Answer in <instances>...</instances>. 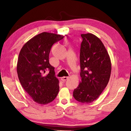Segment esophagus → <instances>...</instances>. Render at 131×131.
<instances>
[{"label": "esophagus", "instance_id": "34e87169", "mask_svg": "<svg viewBox=\"0 0 131 131\" xmlns=\"http://www.w3.org/2000/svg\"><path fill=\"white\" fill-rule=\"evenodd\" d=\"M68 78H69L68 77H63L62 78H61V80H62L63 82H65L66 80H67Z\"/></svg>", "mask_w": 131, "mask_h": 131}]
</instances>
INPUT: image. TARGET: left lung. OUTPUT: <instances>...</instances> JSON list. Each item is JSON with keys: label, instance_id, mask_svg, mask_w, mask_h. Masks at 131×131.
<instances>
[{"label": "left lung", "instance_id": "8db88e82", "mask_svg": "<svg viewBox=\"0 0 131 131\" xmlns=\"http://www.w3.org/2000/svg\"><path fill=\"white\" fill-rule=\"evenodd\" d=\"M80 64L81 81L73 92L77 101L84 104L94 101L109 81L112 63L108 52L100 39L90 33L81 34Z\"/></svg>", "mask_w": 131, "mask_h": 131}]
</instances>
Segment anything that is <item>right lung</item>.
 Segmentation results:
<instances>
[{"mask_svg":"<svg viewBox=\"0 0 131 131\" xmlns=\"http://www.w3.org/2000/svg\"><path fill=\"white\" fill-rule=\"evenodd\" d=\"M63 38V35L43 32L27 41L19 52L17 65L19 80L39 104L51 102L59 92V81L49 62V54L53 44Z\"/></svg>","mask_w":131,"mask_h":131,"instance_id":"obj_1","label":"right lung"}]
</instances>
